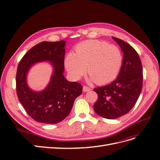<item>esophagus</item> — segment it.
Segmentation results:
<instances>
[{"label": "esophagus", "instance_id": "34e87169", "mask_svg": "<svg viewBox=\"0 0 160 160\" xmlns=\"http://www.w3.org/2000/svg\"><path fill=\"white\" fill-rule=\"evenodd\" d=\"M90 91V88L89 87H87V86H83V92H88Z\"/></svg>", "mask_w": 160, "mask_h": 160}]
</instances>
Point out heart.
Returning <instances> with one entry per match:
<instances>
[{
    "instance_id": "1",
    "label": "heart",
    "mask_w": 160,
    "mask_h": 160,
    "mask_svg": "<svg viewBox=\"0 0 160 160\" xmlns=\"http://www.w3.org/2000/svg\"><path fill=\"white\" fill-rule=\"evenodd\" d=\"M122 61V53L117 46L91 40L79 43L75 53L69 52L65 59V66L74 80H79L88 69L89 80L102 85L117 77Z\"/></svg>"
}]
</instances>
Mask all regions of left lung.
Wrapping results in <instances>:
<instances>
[{
	"instance_id": "1",
	"label": "left lung",
	"mask_w": 160,
	"mask_h": 160,
	"mask_svg": "<svg viewBox=\"0 0 160 160\" xmlns=\"http://www.w3.org/2000/svg\"><path fill=\"white\" fill-rule=\"evenodd\" d=\"M112 38L123 53L120 71L112 83L93 89L98 95L93 107L95 112L109 119L123 116L133 108L143 84L142 65L138 52L123 40Z\"/></svg>"
}]
</instances>
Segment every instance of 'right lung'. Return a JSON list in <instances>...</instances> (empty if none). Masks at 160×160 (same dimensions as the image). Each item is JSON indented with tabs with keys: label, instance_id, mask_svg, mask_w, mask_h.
I'll list each match as a JSON object with an SVG mask.
<instances>
[{
	"label": "right lung",
	"instance_id": "obj_1",
	"mask_svg": "<svg viewBox=\"0 0 160 160\" xmlns=\"http://www.w3.org/2000/svg\"><path fill=\"white\" fill-rule=\"evenodd\" d=\"M65 41H43L32 47L18 65L17 94L27 113L38 122L55 124L65 119L71 112L83 87L67 81L63 75L65 54ZM48 61L53 71L50 83L40 92L31 90L27 84L28 72L33 64Z\"/></svg>",
	"mask_w": 160,
	"mask_h": 160
}]
</instances>
